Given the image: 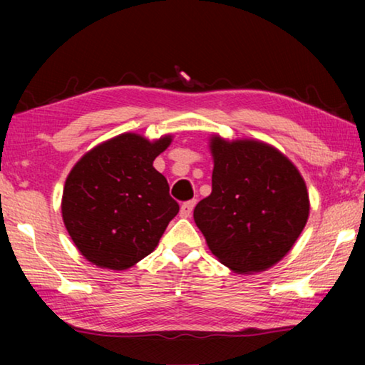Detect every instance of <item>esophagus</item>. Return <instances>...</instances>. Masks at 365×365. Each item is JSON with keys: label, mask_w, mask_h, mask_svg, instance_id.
I'll return each instance as SVG.
<instances>
[{"label": "esophagus", "mask_w": 365, "mask_h": 365, "mask_svg": "<svg viewBox=\"0 0 365 365\" xmlns=\"http://www.w3.org/2000/svg\"><path fill=\"white\" fill-rule=\"evenodd\" d=\"M195 205H196V201H193V200L183 202V205L180 206V215H182V217H185V219L190 217L191 212H193Z\"/></svg>", "instance_id": "34e87169"}]
</instances>
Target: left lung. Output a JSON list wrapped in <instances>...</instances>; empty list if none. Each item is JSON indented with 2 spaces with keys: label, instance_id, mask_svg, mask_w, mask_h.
Segmentation results:
<instances>
[{
  "label": "left lung",
  "instance_id": "obj_1",
  "mask_svg": "<svg viewBox=\"0 0 365 365\" xmlns=\"http://www.w3.org/2000/svg\"><path fill=\"white\" fill-rule=\"evenodd\" d=\"M212 191L193 217L219 261L237 274L264 272L285 257L309 217V193L296 165L261 140L209 138Z\"/></svg>",
  "mask_w": 365,
  "mask_h": 365
}]
</instances>
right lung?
<instances>
[{"mask_svg":"<svg viewBox=\"0 0 365 365\" xmlns=\"http://www.w3.org/2000/svg\"><path fill=\"white\" fill-rule=\"evenodd\" d=\"M172 135L120 133L91 148L66 178L61 212L73 245L96 267L127 270L156 250L178 205L153 160Z\"/></svg>","mask_w":365,"mask_h":365,"instance_id":"add662e5","label":"right lung"}]
</instances>
